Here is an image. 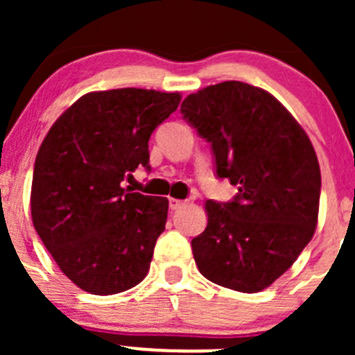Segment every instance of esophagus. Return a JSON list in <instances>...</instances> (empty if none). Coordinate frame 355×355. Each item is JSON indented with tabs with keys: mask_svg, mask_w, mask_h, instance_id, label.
I'll return each instance as SVG.
<instances>
[{
	"mask_svg": "<svg viewBox=\"0 0 355 355\" xmlns=\"http://www.w3.org/2000/svg\"><path fill=\"white\" fill-rule=\"evenodd\" d=\"M185 204H187V200H182V199H175V198H170V207L171 209H180V207H184Z\"/></svg>",
	"mask_w": 355,
	"mask_h": 355,
	"instance_id": "34e87169",
	"label": "esophagus"
}]
</instances>
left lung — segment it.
Returning <instances> with one entry per match:
<instances>
[{"label": "left lung", "mask_w": 355, "mask_h": 355, "mask_svg": "<svg viewBox=\"0 0 355 355\" xmlns=\"http://www.w3.org/2000/svg\"><path fill=\"white\" fill-rule=\"evenodd\" d=\"M180 111L211 144L218 177L239 189L232 202L206 200L207 227L192 239L196 264L213 284L261 292L316 230L321 171L313 144L277 98L244 82L207 85Z\"/></svg>", "instance_id": "1"}]
</instances>
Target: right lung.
I'll return each instance as SVG.
<instances>
[{"mask_svg":"<svg viewBox=\"0 0 355 355\" xmlns=\"http://www.w3.org/2000/svg\"><path fill=\"white\" fill-rule=\"evenodd\" d=\"M178 92L111 89L84 94L49 128L34 164L31 213L60 270L94 295L141 284L168 216V199L121 187L149 170V137Z\"/></svg>","mask_w":355,"mask_h":355,"instance_id":"add662e5","label":"right lung"}]
</instances>
